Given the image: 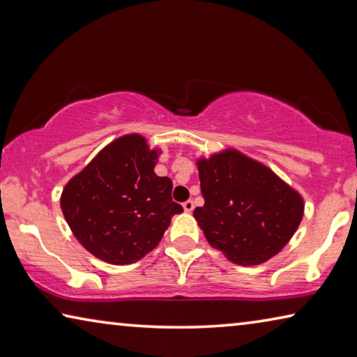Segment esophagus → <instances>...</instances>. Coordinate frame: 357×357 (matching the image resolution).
I'll list each match as a JSON object with an SVG mask.
<instances>
[{
  "label": "esophagus",
  "mask_w": 357,
  "mask_h": 357,
  "mask_svg": "<svg viewBox=\"0 0 357 357\" xmlns=\"http://www.w3.org/2000/svg\"><path fill=\"white\" fill-rule=\"evenodd\" d=\"M183 208H184L185 213H192L193 208H195V204H193L192 200H187L185 203H183Z\"/></svg>",
  "instance_id": "34e87169"
}]
</instances>
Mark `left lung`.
Wrapping results in <instances>:
<instances>
[{
  "instance_id": "left-lung-1",
  "label": "left lung",
  "mask_w": 357,
  "mask_h": 357,
  "mask_svg": "<svg viewBox=\"0 0 357 357\" xmlns=\"http://www.w3.org/2000/svg\"><path fill=\"white\" fill-rule=\"evenodd\" d=\"M204 204L193 217L211 247L239 266L275 257L304 217V198L268 165L225 148L197 159Z\"/></svg>"
}]
</instances>
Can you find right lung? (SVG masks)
Segmentation results:
<instances>
[{
	"label": "right lung",
	"instance_id": "add662e5",
	"mask_svg": "<svg viewBox=\"0 0 357 357\" xmlns=\"http://www.w3.org/2000/svg\"><path fill=\"white\" fill-rule=\"evenodd\" d=\"M162 149L140 134L118 137L64 185L59 204L72 233L91 255L130 264L155 249L183 206L170 178L157 176Z\"/></svg>",
	"mask_w": 357,
	"mask_h": 357
}]
</instances>
